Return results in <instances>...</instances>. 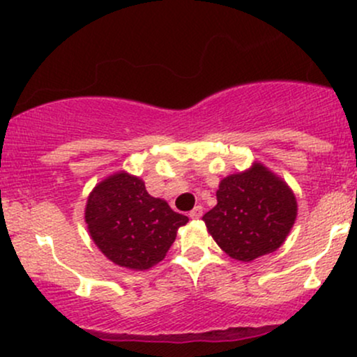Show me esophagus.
Masks as SVG:
<instances>
[{"label":"esophagus","instance_id":"1","mask_svg":"<svg viewBox=\"0 0 357 357\" xmlns=\"http://www.w3.org/2000/svg\"><path fill=\"white\" fill-rule=\"evenodd\" d=\"M203 216V206H195L190 211V218L192 220H199Z\"/></svg>","mask_w":357,"mask_h":357}]
</instances>
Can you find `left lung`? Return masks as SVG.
<instances>
[{
  "mask_svg": "<svg viewBox=\"0 0 357 357\" xmlns=\"http://www.w3.org/2000/svg\"><path fill=\"white\" fill-rule=\"evenodd\" d=\"M216 202L203 221L218 247L240 261L280 248L297 218L294 191L261 162L221 179Z\"/></svg>",
  "mask_w": 357,
  "mask_h": 357,
  "instance_id": "8db88e82",
  "label": "left lung"
}]
</instances>
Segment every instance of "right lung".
I'll return each instance as SVG.
<instances>
[{"label":"right lung","mask_w":357,"mask_h":357,"mask_svg":"<svg viewBox=\"0 0 357 357\" xmlns=\"http://www.w3.org/2000/svg\"><path fill=\"white\" fill-rule=\"evenodd\" d=\"M85 223L90 238L112 264L147 270L166 257L188 216L151 196L141 178L119 171L90 191Z\"/></svg>","instance_id":"1"}]
</instances>
